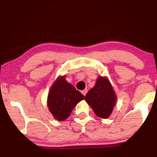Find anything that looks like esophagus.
I'll return each mask as SVG.
<instances>
[{
	"label": "esophagus",
	"instance_id": "34e87169",
	"mask_svg": "<svg viewBox=\"0 0 157 157\" xmlns=\"http://www.w3.org/2000/svg\"><path fill=\"white\" fill-rule=\"evenodd\" d=\"M87 93V89H85V90H82V93L83 95H86Z\"/></svg>",
	"mask_w": 157,
	"mask_h": 157
}]
</instances>
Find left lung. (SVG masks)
Wrapping results in <instances>:
<instances>
[{
  "mask_svg": "<svg viewBox=\"0 0 157 157\" xmlns=\"http://www.w3.org/2000/svg\"><path fill=\"white\" fill-rule=\"evenodd\" d=\"M116 95L108 77L99 76L93 88L87 92L85 100L99 118H108L116 103Z\"/></svg>",
  "mask_w": 157,
  "mask_h": 157,
  "instance_id": "1",
  "label": "left lung"
}]
</instances>
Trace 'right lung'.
Instances as JSON below:
<instances>
[{
	"label": "right lung",
	"mask_w": 157,
	"mask_h": 157,
	"mask_svg": "<svg viewBox=\"0 0 157 157\" xmlns=\"http://www.w3.org/2000/svg\"><path fill=\"white\" fill-rule=\"evenodd\" d=\"M85 96L65 80V75L59 76L50 87L47 98V106L55 119L64 121Z\"/></svg>",
	"instance_id": "add662e5"
}]
</instances>
